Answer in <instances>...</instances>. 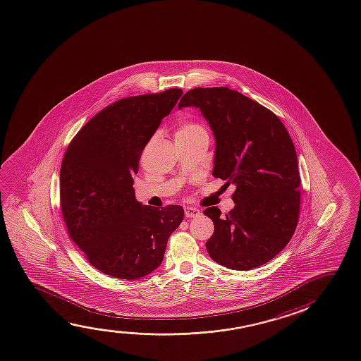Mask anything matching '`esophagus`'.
Instances as JSON below:
<instances>
[{"label": "esophagus", "mask_w": 361, "mask_h": 361, "mask_svg": "<svg viewBox=\"0 0 361 361\" xmlns=\"http://www.w3.org/2000/svg\"><path fill=\"white\" fill-rule=\"evenodd\" d=\"M200 210L196 207H185V216L186 217H197L200 216Z\"/></svg>", "instance_id": "34e87169"}]
</instances>
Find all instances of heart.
<instances>
[{
    "instance_id": "obj_1",
    "label": "heart",
    "mask_w": 361,
    "mask_h": 361,
    "mask_svg": "<svg viewBox=\"0 0 361 361\" xmlns=\"http://www.w3.org/2000/svg\"><path fill=\"white\" fill-rule=\"evenodd\" d=\"M196 133H206L205 128H202L199 123H196V122L185 120V121L178 123L176 133H175V137L191 136V135H196Z\"/></svg>"
}]
</instances>
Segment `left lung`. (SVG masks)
I'll return each instance as SVG.
<instances>
[{
  "label": "left lung",
  "instance_id": "8db88e82",
  "mask_svg": "<svg viewBox=\"0 0 361 361\" xmlns=\"http://www.w3.org/2000/svg\"><path fill=\"white\" fill-rule=\"evenodd\" d=\"M183 107H196L215 137L214 171L235 185V206L225 217L216 206L204 214L214 222L206 243L211 259L233 270H251L278 255L299 220L298 156L283 122L267 107L228 87H196Z\"/></svg>",
  "mask_w": 361,
  "mask_h": 361
}]
</instances>
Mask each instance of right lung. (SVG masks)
Here are the masks:
<instances>
[{
  "instance_id": "1",
  "label": "right lung",
  "mask_w": 361,
  "mask_h": 361,
  "mask_svg": "<svg viewBox=\"0 0 361 361\" xmlns=\"http://www.w3.org/2000/svg\"><path fill=\"white\" fill-rule=\"evenodd\" d=\"M181 89L126 97L94 115L68 145L60 172L67 233L99 271L144 278L160 267L183 206L154 209L135 197L145 146L176 105Z\"/></svg>"
}]
</instances>
